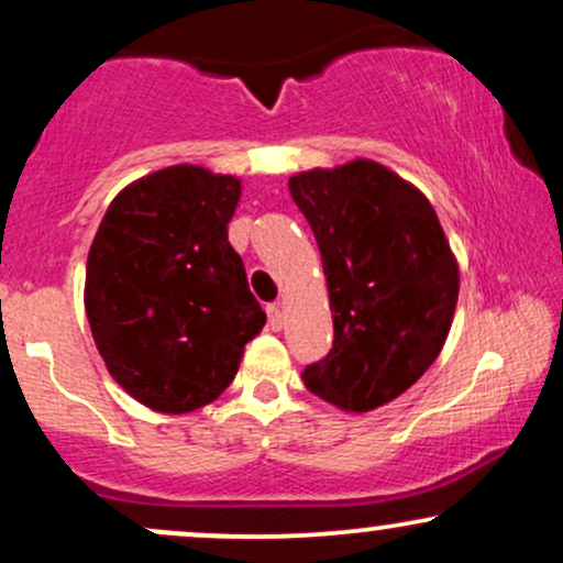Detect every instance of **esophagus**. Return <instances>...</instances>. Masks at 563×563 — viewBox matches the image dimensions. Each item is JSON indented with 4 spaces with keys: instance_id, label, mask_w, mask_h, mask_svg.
I'll return each instance as SVG.
<instances>
[{
    "instance_id": "34e87169",
    "label": "esophagus",
    "mask_w": 563,
    "mask_h": 563,
    "mask_svg": "<svg viewBox=\"0 0 563 563\" xmlns=\"http://www.w3.org/2000/svg\"><path fill=\"white\" fill-rule=\"evenodd\" d=\"M267 318H269V328H273V331H280V328H283V307H280V303H269Z\"/></svg>"
}]
</instances>
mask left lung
<instances>
[{
	"label": "left lung",
	"mask_w": 563,
	"mask_h": 563,
	"mask_svg": "<svg viewBox=\"0 0 563 563\" xmlns=\"http://www.w3.org/2000/svg\"><path fill=\"white\" fill-rule=\"evenodd\" d=\"M288 190L320 245L333 312V349L303 386L344 412H371L442 352L457 260L429 198L376 161L299 172Z\"/></svg>",
	"instance_id": "left-lung-1"
}]
</instances>
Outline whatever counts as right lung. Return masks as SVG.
Returning <instances> with one entry per match:
<instances>
[{
  "mask_svg": "<svg viewBox=\"0 0 563 563\" xmlns=\"http://www.w3.org/2000/svg\"><path fill=\"white\" fill-rule=\"evenodd\" d=\"M241 187L166 166L126 185L97 228L84 283L92 339L115 384L156 412L214 402L267 322L228 241Z\"/></svg>",
  "mask_w": 563,
  "mask_h": 563,
  "instance_id": "1",
  "label": "right lung"
}]
</instances>
